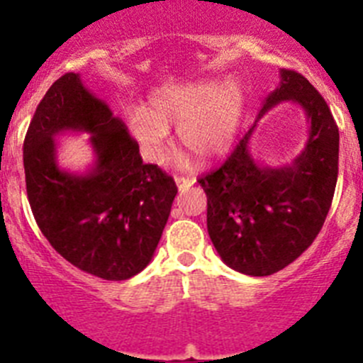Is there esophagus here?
<instances>
[{
  "instance_id": "34e87169",
  "label": "esophagus",
  "mask_w": 363,
  "mask_h": 363,
  "mask_svg": "<svg viewBox=\"0 0 363 363\" xmlns=\"http://www.w3.org/2000/svg\"><path fill=\"white\" fill-rule=\"evenodd\" d=\"M174 182H176V185H178L179 191H187V189H191V185L194 184V179L184 178V176H176Z\"/></svg>"
}]
</instances>
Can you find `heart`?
<instances>
[{"label": "heart", "mask_w": 363, "mask_h": 363, "mask_svg": "<svg viewBox=\"0 0 363 363\" xmlns=\"http://www.w3.org/2000/svg\"><path fill=\"white\" fill-rule=\"evenodd\" d=\"M245 89L238 79L179 83L150 96V111L127 112L130 134L143 156L163 163L169 156V125H178V138L196 158H220L236 140L245 112Z\"/></svg>", "instance_id": "heart-1"}]
</instances>
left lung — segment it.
<instances>
[{"instance_id":"obj_1","label":"left lung","mask_w":363,"mask_h":363,"mask_svg":"<svg viewBox=\"0 0 363 363\" xmlns=\"http://www.w3.org/2000/svg\"><path fill=\"white\" fill-rule=\"evenodd\" d=\"M280 78L258 120L281 101L298 104L309 120L306 149L291 165H262L249 150L255 125L223 165L198 179L213 245L230 269L249 277L281 271L314 242L338 178L340 134L331 108L301 74L281 69Z\"/></svg>"}]
</instances>
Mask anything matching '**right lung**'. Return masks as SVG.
<instances>
[{
  "label": "right lung",
  "mask_w": 363,
  "mask_h": 363,
  "mask_svg": "<svg viewBox=\"0 0 363 363\" xmlns=\"http://www.w3.org/2000/svg\"><path fill=\"white\" fill-rule=\"evenodd\" d=\"M63 132L91 134L96 162L85 175L57 165L55 136ZM23 167L38 227L74 267L120 281L149 265L178 189L158 165L143 163L123 121L79 74H63L40 101L25 136Z\"/></svg>",
  "instance_id": "obj_1"
}]
</instances>
